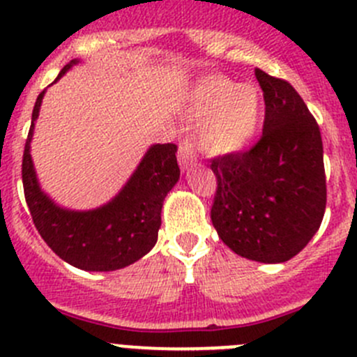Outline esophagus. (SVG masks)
Segmentation results:
<instances>
[{
    "label": "esophagus",
    "instance_id": "obj_1",
    "mask_svg": "<svg viewBox=\"0 0 357 357\" xmlns=\"http://www.w3.org/2000/svg\"><path fill=\"white\" fill-rule=\"evenodd\" d=\"M178 162H179V167H181L183 171H190L193 165H197V151L192 141L183 139L181 143H179Z\"/></svg>",
    "mask_w": 357,
    "mask_h": 357
}]
</instances>
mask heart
<instances>
[{"instance_id": "heart-1", "label": "heart", "mask_w": 357, "mask_h": 357, "mask_svg": "<svg viewBox=\"0 0 357 357\" xmlns=\"http://www.w3.org/2000/svg\"><path fill=\"white\" fill-rule=\"evenodd\" d=\"M186 113L202 120L199 146L214 157L244 151L261 130L265 99L255 83H237L223 75H211L192 86Z\"/></svg>"}]
</instances>
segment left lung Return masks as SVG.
<instances>
[{"label": "left lung", "instance_id": "8db88e82", "mask_svg": "<svg viewBox=\"0 0 357 357\" xmlns=\"http://www.w3.org/2000/svg\"><path fill=\"white\" fill-rule=\"evenodd\" d=\"M265 99L261 139L249 151L214 158L211 220L242 258L284 263L314 237L326 209L319 126L286 79L256 68Z\"/></svg>", "mask_w": 357, "mask_h": 357}]
</instances>
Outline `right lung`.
Instances as JSON below:
<instances>
[{"instance_id":"1","label":"right lung","mask_w":357,"mask_h":357,"mask_svg":"<svg viewBox=\"0 0 357 357\" xmlns=\"http://www.w3.org/2000/svg\"><path fill=\"white\" fill-rule=\"evenodd\" d=\"M79 59L61 69L62 78ZM54 82V83H55ZM45 91L38 96L22 158V185L34 227L48 248L69 265L89 272H112L132 265L153 249L162 225V206L179 179L178 146L151 144L126 185L109 202L89 211L55 204L41 190L31 158L34 122Z\"/></svg>"}]
</instances>
